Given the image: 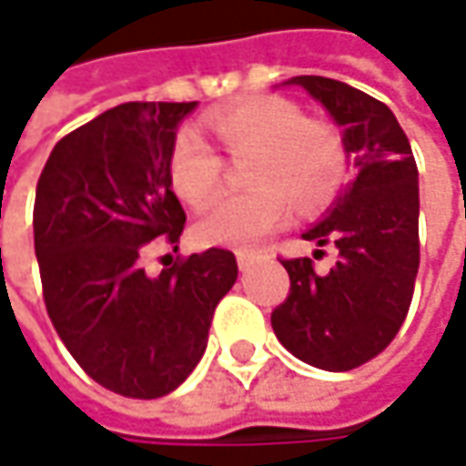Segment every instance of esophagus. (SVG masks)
Here are the masks:
<instances>
[{"label": "esophagus", "instance_id": "esophagus-1", "mask_svg": "<svg viewBox=\"0 0 466 466\" xmlns=\"http://www.w3.org/2000/svg\"><path fill=\"white\" fill-rule=\"evenodd\" d=\"M236 259H238V269H241V272H246V269L254 264V259H257V257H254V254H248V251H238V254H236Z\"/></svg>", "mask_w": 466, "mask_h": 466}]
</instances>
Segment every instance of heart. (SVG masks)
<instances>
[{"label": "heart", "mask_w": 466, "mask_h": 466, "mask_svg": "<svg viewBox=\"0 0 466 466\" xmlns=\"http://www.w3.org/2000/svg\"><path fill=\"white\" fill-rule=\"evenodd\" d=\"M209 129L233 157H246L248 188L225 197L197 223L202 243L248 248L288 220L290 199L311 212L342 187L348 157L339 135L324 121L303 116L285 98H254L209 116ZM170 184L191 207H205L223 184V157L194 129H184L170 150Z\"/></svg>", "instance_id": "heart-1"}]
</instances>
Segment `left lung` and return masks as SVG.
<instances>
[{
  "instance_id": "left-lung-1",
  "label": "left lung",
  "mask_w": 466,
  "mask_h": 466,
  "mask_svg": "<svg viewBox=\"0 0 466 466\" xmlns=\"http://www.w3.org/2000/svg\"><path fill=\"white\" fill-rule=\"evenodd\" d=\"M285 85L303 87L329 111L358 173L303 233L306 241L337 251L329 272H316L309 257L282 259L290 293L272 311V329L298 360L352 370L389 348L412 303L420 267L418 166L400 121L381 100L316 75Z\"/></svg>"
}]
</instances>
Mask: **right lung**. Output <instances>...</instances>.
I'll use <instances>...</instances> for the list:
<instances>
[{
    "label": "right lung",
    "mask_w": 466,
    "mask_h": 466,
    "mask_svg": "<svg viewBox=\"0 0 466 466\" xmlns=\"http://www.w3.org/2000/svg\"><path fill=\"white\" fill-rule=\"evenodd\" d=\"M194 106L121 103L62 137L35 187L33 241L48 319L93 381L132 400H157L187 381L238 278L225 248L176 259L155 278L145 272L153 241L176 251L184 233L168 166Z\"/></svg>",
    "instance_id": "obj_1"
}]
</instances>
